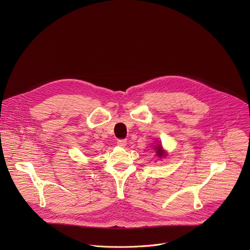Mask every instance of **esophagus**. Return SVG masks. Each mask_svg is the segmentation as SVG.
<instances>
[{"instance_id": "obj_1", "label": "esophagus", "mask_w": 250, "mask_h": 250, "mask_svg": "<svg viewBox=\"0 0 250 250\" xmlns=\"http://www.w3.org/2000/svg\"><path fill=\"white\" fill-rule=\"evenodd\" d=\"M117 145L121 147H125L126 146V140L125 139H119L118 142H117Z\"/></svg>"}]
</instances>
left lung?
I'll return each mask as SVG.
<instances>
[{
	"instance_id": "left-lung-1",
	"label": "left lung",
	"mask_w": 250,
	"mask_h": 250,
	"mask_svg": "<svg viewBox=\"0 0 250 250\" xmlns=\"http://www.w3.org/2000/svg\"><path fill=\"white\" fill-rule=\"evenodd\" d=\"M155 151H156V156L159 157V158H162V157H165L167 154L166 152L163 150L162 148V146L161 145H158V146H155Z\"/></svg>"
}]
</instances>
